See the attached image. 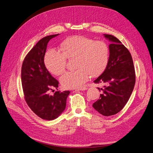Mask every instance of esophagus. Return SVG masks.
I'll return each mask as SVG.
<instances>
[{"instance_id": "obj_1", "label": "esophagus", "mask_w": 153, "mask_h": 153, "mask_svg": "<svg viewBox=\"0 0 153 153\" xmlns=\"http://www.w3.org/2000/svg\"><path fill=\"white\" fill-rule=\"evenodd\" d=\"M87 87H81V88H77L76 90H80V91H83V90H87Z\"/></svg>"}]
</instances>
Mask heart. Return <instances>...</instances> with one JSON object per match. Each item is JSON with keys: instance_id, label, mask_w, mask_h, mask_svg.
I'll use <instances>...</instances> for the list:
<instances>
[{"instance_id": "heart-1", "label": "heart", "mask_w": 153, "mask_h": 153, "mask_svg": "<svg viewBox=\"0 0 153 153\" xmlns=\"http://www.w3.org/2000/svg\"><path fill=\"white\" fill-rule=\"evenodd\" d=\"M62 53L48 50L45 56V64L52 74L59 76L64 72L67 59L75 60L74 71H68L61 76L60 82L65 88L82 87L90 75L97 76L104 71L109 58V48L105 42L94 41L83 36H74L64 40L60 46Z\"/></svg>"}]
</instances>
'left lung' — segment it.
Returning a JSON list of instances; mask_svg holds the SVG:
<instances>
[{"label": "left lung", "mask_w": 153, "mask_h": 153, "mask_svg": "<svg viewBox=\"0 0 153 153\" xmlns=\"http://www.w3.org/2000/svg\"><path fill=\"white\" fill-rule=\"evenodd\" d=\"M111 44L107 66L102 75L94 81L104 83L100 99L93 103V107L104 116L119 112L129 100L136 82L135 70L129 50L115 36L103 34Z\"/></svg>", "instance_id": "1"}]
</instances>
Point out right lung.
I'll return each instance as SVG.
<instances>
[{
  "instance_id": "add662e5",
  "label": "right lung",
  "mask_w": 153,
  "mask_h": 153,
  "mask_svg": "<svg viewBox=\"0 0 153 153\" xmlns=\"http://www.w3.org/2000/svg\"><path fill=\"white\" fill-rule=\"evenodd\" d=\"M58 34L40 39L27 53L21 69V82L25 100L33 112L42 119L58 118L66 108L70 91H56L53 95L49 91L58 87V82L46 69L44 58L48 42Z\"/></svg>"
}]
</instances>
